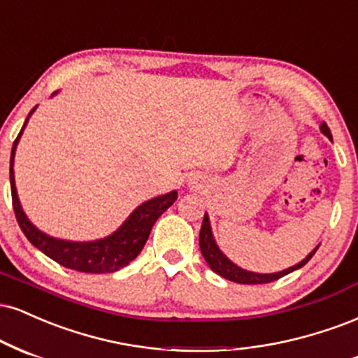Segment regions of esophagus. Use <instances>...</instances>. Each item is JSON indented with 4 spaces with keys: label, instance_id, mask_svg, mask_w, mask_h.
<instances>
[{
    "label": "esophagus",
    "instance_id": "34e87169",
    "mask_svg": "<svg viewBox=\"0 0 358 358\" xmlns=\"http://www.w3.org/2000/svg\"><path fill=\"white\" fill-rule=\"evenodd\" d=\"M189 186H191V187H199V184H197V180L194 178H189Z\"/></svg>",
    "mask_w": 358,
    "mask_h": 358
}]
</instances>
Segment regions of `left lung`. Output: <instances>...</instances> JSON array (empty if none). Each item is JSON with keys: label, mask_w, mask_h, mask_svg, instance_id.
Segmentation results:
<instances>
[{"label": "left lung", "mask_w": 358, "mask_h": 358, "mask_svg": "<svg viewBox=\"0 0 358 358\" xmlns=\"http://www.w3.org/2000/svg\"><path fill=\"white\" fill-rule=\"evenodd\" d=\"M322 134H325L327 137H330V129L327 127V124L323 122L320 125ZM320 246V245H318ZM318 246L315 248L312 253L306 255V258L301 259L300 263L293 264V266L287 268L283 271H276V273H255V271H248L245 268L238 266L234 264L231 259L226 256L217 246L216 239H214L213 234V228H211V221H209L208 213L204 214V220H203V226H201V233H199V248H201V253H203L206 263L209 264V268L214 273L222 276V278L234 281V283H241V285H262V283H271V281L280 280L281 276L288 275V273L300 270L301 266H305L306 263L310 262V258L315 255V251L318 250Z\"/></svg>", "instance_id": "obj_1"}]
</instances>
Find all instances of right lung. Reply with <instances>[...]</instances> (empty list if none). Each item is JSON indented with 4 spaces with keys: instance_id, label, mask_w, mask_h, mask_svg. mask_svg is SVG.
Wrapping results in <instances>:
<instances>
[{
    "instance_id": "1",
    "label": "right lung",
    "mask_w": 358,
    "mask_h": 358,
    "mask_svg": "<svg viewBox=\"0 0 358 358\" xmlns=\"http://www.w3.org/2000/svg\"><path fill=\"white\" fill-rule=\"evenodd\" d=\"M55 95V94H53ZM36 110L28 113L27 120H24L23 127H21L18 137L13 142L11 157H10V182H11V199L13 209H15L16 220L24 236L33 246L38 248L41 253H45L53 262H57L62 266L70 268V270L82 271V273H113L119 271L120 268L127 266L130 262L137 258L144 248L147 238H149L150 229H152L154 222L159 220V216L169 209L174 201L178 199V191H171L167 194L152 197V199L145 201L141 206H137L129 217L122 224L113 231L108 236L94 239V241H70V239L53 238L50 234L43 233L38 229L28 216L24 214L21 208L18 191H16L15 184V152L18 142L27 127L29 117Z\"/></svg>"
}]
</instances>
